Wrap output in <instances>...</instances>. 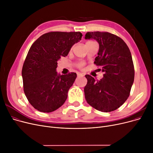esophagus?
Wrapping results in <instances>:
<instances>
[{
	"instance_id": "1",
	"label": "esophagus",
	"mask_w": 153,
	"mask_h": 153,
	"mask_svg": "<svg viewBox=\"0 0 153 153\" xmlns=\"http://www.w3.org/2000/svg\"><path fill=\"white\" fill-rule=\"evenodd\" d=\"M83 76H84V74H82V73H78V74H77V76L78 77H82Z\"/></svg>"
}]
</instances>
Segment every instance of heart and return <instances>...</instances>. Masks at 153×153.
Wrapping results in <instances>:
<instances>
[{"instance_id":"obj_1","label":"heart","mask_w":153,"mask_h":153,"mask_svg":"<svg viewBox=\"0 0 153 153\" xmlns=\"http://www.w3.org/2000/svg\"><path fill=\"white\" fill-rule=\"evenodd\" d=\"M91 42H87L86 43H91ZM83 63H80V64H79V67H82V66H83Z\"/></svg>"}]
</instances>
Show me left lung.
<instances>
[{
    "label": "left lung",
    "instance_id": "obj_1",
    "mask_svg": "<svg viewBox=\"0 0 153 153\" xmlns=\"http://www.w3.org/2000/svg\"><path fill=\"white\" fill-rule=\"evenodd\" d=\"M85 39L98 42L99 51L94 63L105 73L100 81L85 75L88 81L84 88L86 100L98 111H113L128 99L134 82L131 53L124 41L110 33L87 32Z\"/></svg>",
    "mask_w": 153,
    "mask_h": 153
}]
</instances>
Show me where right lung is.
Wrapping results in <instances>:
<instances>
[{"label":"right lung","mask_w":153,"mask_h":153,"mask_svg":"<svg viewBox=\"0 0 153 153\" xmlns=\"http://www.w3.org/2000/svg\"><path fill=\"white\" fill-rule=\"evenodd\" d=\"M82 37L79 32H49L40 36L29 49L22 76L25 96L36 110L52 112L66 101L76 74H58L57 61L67 56Z\"/></svg>","instance_id":"right-lung-1"}]
</instances>
